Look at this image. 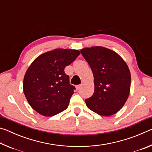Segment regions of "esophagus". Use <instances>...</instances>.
Instances as JSON below:
<instances>
[{"mask_svg": "<svg viewBox=\"0 0 152 152\" xmlns=\"http://www.w3.org/2000/svg\"><path fill=\"white\" fill-rule=\"evenodd\" d=\"M81 86H82L81 84H79V85H76V88L77 90H79L80 88H81Z\"/></svg>", "mask_w": 152, "mask_h": 152, "instance_id": "34e87169", "label": "esophagus"}]
</instances>
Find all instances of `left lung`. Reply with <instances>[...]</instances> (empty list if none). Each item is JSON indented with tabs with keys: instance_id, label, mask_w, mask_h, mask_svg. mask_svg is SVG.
Returning <instances> with one entry per match:
<instances>
[{
	"instance_id": "left-lung-1",
	"label": "left lung",
	"mask_w": 152,
	"mask_h": 152,
	"mask_svg": "<svg viewBox=\"0 0 152 152\" xmlns=\"http://www.w3.org/2000/svg\"><path fill=\"white\" fill-rule=\"evenodd\" d=\"M94 76V92L85 100L89 109L101 116L117 113L129 94L131 74L119 55L99 46L80 50Z\"/></svg>"
}]
</instances>
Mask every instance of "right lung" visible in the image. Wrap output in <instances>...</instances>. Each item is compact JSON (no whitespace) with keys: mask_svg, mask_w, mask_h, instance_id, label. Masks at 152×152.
I'll use <instances>...</instances> for the list:
<instances>
[{"mask_svg":"<svg viewBox=\"0 0 152 152\" xmlns=\"http://www.w3.org/2000/svg\"><path fill=\"white\" fill-rule=\"evenodd\" d=\"M80 53L78 50L56 49L38 56L31 64L24 77L23 92L35 111L51 117L68 108L76 88L64 68Z\"/></svg>","mask_w":152,"mask_h":152,"instance_id":"1","label":"right lung"}]
</instances>
